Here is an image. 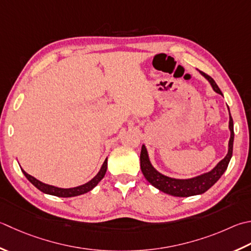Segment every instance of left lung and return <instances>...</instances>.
Segmentation results:
<instances>
[{
  "label": "left lung",
  "instance_id": "obj_1",
  "mask_svg": "<svg viewBox=\"0 0 251 251\" xmlns=\"http://www.w3.org/2000/svg\"><path fill=\"white\" fill-rule=\"evenodd\" d=\"M200 74L209 81L211 87H212V89L215 92L219 93L221 96H223L222 91L220 90V88L218 87V85L215 83L212 78L202 72H200ZM228 129L230 131V137L228 140L227 153L223 160H221L212 170L207 172V173H202L190 178H175L162 174L158 170H155L154 166L152 165L149 158L148 150H147L145 145H142L140 152V166L142 174H144L146 179L148 180L152 186H154L155 188L163 191L165 194L174 196V197H190V196H197L205 193V191L212 187V186L220 179L221 176L224 174V172L226 171L228 166L230 158H232L234 144V124L232 116H230V113Z\"/></svg>",
  "mask_w": 251,
  "mask_h": 251
}]
</instances>
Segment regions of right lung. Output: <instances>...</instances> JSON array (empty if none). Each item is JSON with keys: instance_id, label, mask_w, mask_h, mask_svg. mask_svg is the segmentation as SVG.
Masks as SVG:
<instances>
[{"instance_id": "obj_1", "label": "right lung", "mask_w": 251, "mask_h": 251, "mask_svg": "<svg viewBox=\"0 0 251 251\" xmlns=\"http://www.w3.org/2000/svg\"><path fill=\"white\" fill-rule=\"evenodd\" d=\"M106 169H107V158L104 160V162H103V164L101 166L100 171L98 172V174L91 180H89L86 184L77 186V187H72V188H61V187H56V186L42 183V181L37 179L36 177H33V176L26 173L23 169H22V172L24 173V175L26 176V178L34 186V187L42 191V193L47 195L56 196V197L70 198V197H76V196L83 195L88 193V191L92 190L98 184L100 183V180L104 177V175L106 173Z\"/></svg>"}]
</instances>
